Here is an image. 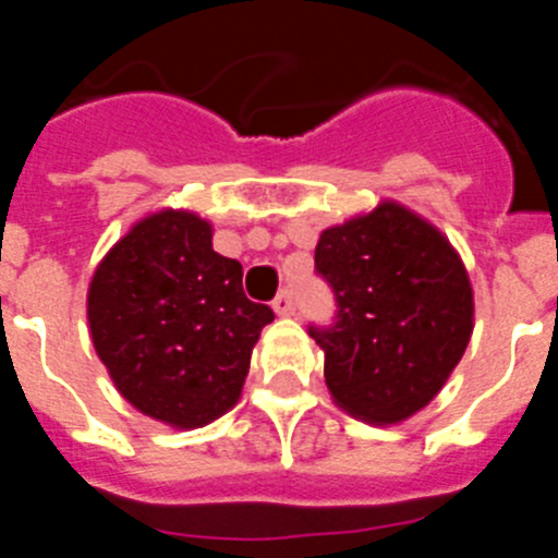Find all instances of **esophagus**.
<instances>
[{"instance_id":"1","label":"esophagus","mask_w":558,"mask_h":558,"mask_svg":"<svg viewBox=\"0 0 558 558\" xmlns=\"http://www.w3.org/2000/svg\"><path fill=\"white\" fill-rule=\"evenodd\" d=\"M274 310L279 315H293L295 313V302H293V293L290 290H282V293L274 299Z\"/></svg>"}]
</instances>
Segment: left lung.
Wrapping results in <instances>:
<instances>
[{"instance_id":"left-lung-1","label":"left lung","mask_w":558,"mask_h":558,"mask_svg":"<svg viewBox=\"0 0 558 558\" xmlns=\"http://www.w3.org/2000/svg\"><path fill=\"white\" fill-rule=\"evenodd\" d=\"M315 274L335 295L332 324H310L324 377L343 411L397 425L430 402L472 335V288L430 223L399 204L332 226Z\"/></svg>"}]
</instances>
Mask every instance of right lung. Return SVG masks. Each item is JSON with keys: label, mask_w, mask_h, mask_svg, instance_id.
I'll list each match as a JSON object with an SVG mask.
<instances>
[{"label": "right lung", "mask_w": 558, "mask_h": 558, "mask_svg": "<svg viewBox=\"0 0 558 558\" xmlns=\"http://www.w3.org/2000/svg\"><path fill=\"white\" fill-rule=\"evenodd\" d=\"M270 322L274 310L245 295L243 265L211 248V226L190 211L133 226L88 288L92 340L113 386L172 427L234 408Z\"/></svg>", "instance_id": "add662e5"}]
</instances>
